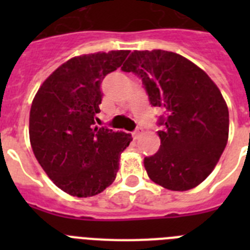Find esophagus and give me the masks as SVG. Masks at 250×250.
Segmentation results:
<instances>
[{"label": "esophagus", "mask_w": 250, "mask_h": 250, "mask_svg": "<svg viewBox=\"0 0 250 250\" xmlns=\"http://www.w3.org/2000/svg\"><path fill=\"white\" fill-rule=\"evenodd\" d=\"M141 132H143V131H141V130H140V129L135 130V131L132 132V138H134V139H138V138H139V136H140V135H141Z\"/></svg>", "instance_id": "obj_1"}]
</instances>
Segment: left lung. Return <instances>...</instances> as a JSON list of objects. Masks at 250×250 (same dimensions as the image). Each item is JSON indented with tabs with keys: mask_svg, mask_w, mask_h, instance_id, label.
<instances>
[{
	"mask_svg": "<svg viewBox=\"0 0 250 250\" xmlns=\"http://www.w3.org/2000/svg\"><path fill=\"white\" fill-rule=\"evenodd\" d=\"M121 70L140 77L151 106L164 111L158 119L160 149L144 159L149 178L174 191L199 185L228 141V106L218 86L170 51H134Z\"/></svg>",
	"mask_w": 250,
	"mask_h": 250,
	"instance_id": "8db88e82",
	"label": "left lung"
}]
</instances>
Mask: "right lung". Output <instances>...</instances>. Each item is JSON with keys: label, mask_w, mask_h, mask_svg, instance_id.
Segmentation results:
<instances>
[{"label": "right lung", "mask_w": 250, "mask_h": 250, "mask_svg": "<svg viewBox=\"0 0 250 250\" xmlns=\"http://www.w3.org/2000/svg\"><path fill=\"white\" fill-rule=\"evenodd\" d=\"M130 51L83 55L68 60L41 85L30 111V141L40 165L70 195L87 198L112 184L120 154L131 135L95 126L103 100L101 83Z\"/></svg>", "instance_id": "1"}]
</instances>
